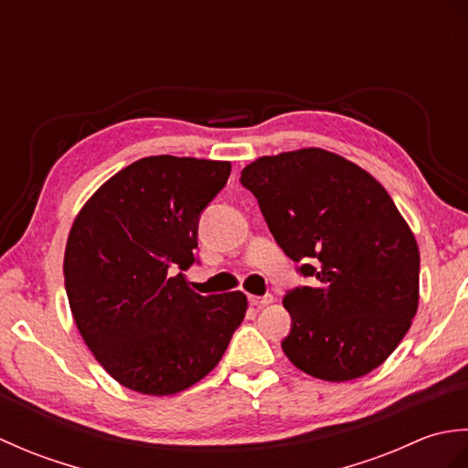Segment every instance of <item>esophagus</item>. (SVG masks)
Segmentation results:
<instances>
[{"mask_svg":"<svg viewBox=\"0 0 468 468\" xmlns=\"http://www.w3.org/2000/svg\"><path fill=\"white\" fill-rule=\"evenodd\" d=\"M250 303H251V305H257V307L270 305V303H273V295H271V293H265V295H261V297L250 295Z\"/></svg>","mask_w":468,"mask_h":468,"instance_id":"esophagus-1","label":"esophagus"}]
</instances>
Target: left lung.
<instances>
[{
    "label": "left lung",
    "instance_id": "8db88e82",
    "mask_svg": "<svg viewBox=\"0 0 468 468\" xmlns=\"http://www.w3.org/2000/svg\"><path fill=\"white\" fill-rule=\"evenodd\" d=\"M265 223L297 273L283 297L282 342L302 372L346 382L380 366L419 307L420 253L386 188L322 148L261 156L241 171Z\"/></svg>",
    "mask_w": 468,
    "mask_h": 468
}]
</instances>
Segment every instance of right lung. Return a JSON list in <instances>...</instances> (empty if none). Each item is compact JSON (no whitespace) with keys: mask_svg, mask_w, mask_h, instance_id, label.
Returning <instances> with one entry per match:
<instances>
[{"mask_svg":"<svg viewBox=\"0 0 468 468\" xmlns=\"http://www.w3.org/2000/svg\"><path fill=\"white\" fill-rule=\"evenodd\" d=\"M231 163L146 156L116 173L78 213L64 283L86 346L134 392L186 390L221 360L243 322L241 292L198 295V218L227 185Z\"/></svg>","mask_w":468,"mask_h":468,"instance_id":"add662e5","label":"right lung"}]
</instances>
